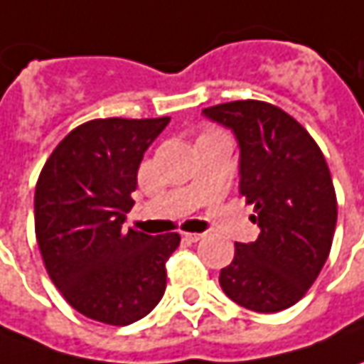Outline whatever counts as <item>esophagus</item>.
<instances>
[{
    "mask_svg": "<svg viewBox=\"0 0 364 364\" xmlns=\"http://www.w3.org/2000/svg\"><path fill=\"white\" fill-rule=\"evenodd\" d=\"M184 239L190 243H196V241L204 239V232H184Z\"/></svg>",
    "mask_w": 364,
    "mask_h": 364,
    "instance_id": "34e87169",
    "label": "esophagus"
}]
</instances>
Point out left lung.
Returning a JSON list of instances; mask_svg holds the SVG:
<instances>
[{
	"label": "left lung",
	"instance_id": "left-lung-1",
	"mask_svg": "<svg viewBox=\"0 0 364 364\" xmlns=\"http://www.w3.org/2000/svg\"><path fill=\"white\" fill-rule=\"evenodd\" d=\"M239 146V192L255 204L257 241L235 243L220 269L223 291L247 310L294 306L326 263L336 229V194L320 147L294 117L261 101L203 109Z\"/></svg>",
	"mask_w": 364,
	"mask_h": 364
}]
</instances>
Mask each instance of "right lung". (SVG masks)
I'll list each match as a JSON object with an SVG mask.
<instances>
[{
    "mask_svg": "<svg viewBox=\"0 0 364 364\" xmlns=\"http://www.w3.org/2000/svg\"><path fill=\"white\" fill-rule=\"evenodd\" d=\"M170 117L95 119L52 151L34 194L36 239L54 286L91 320L125 326L166 291L178 232L125 229L144 154Z\"/></svg>",
    "mask_w": 364,
    "mask_h": 364,
    "instance_id": "right-lung-1",
    "label": "right lung"
}]
</instances>
